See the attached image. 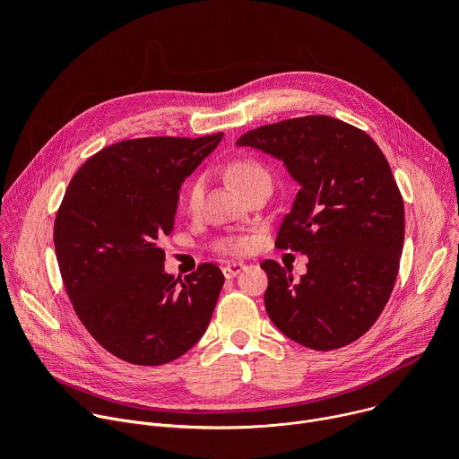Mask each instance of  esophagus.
Masks as SVG:
<instances>
[{
	"label": "esophagus",
	"instance_id": "34e87169",
	"mask_svg": "<svg viewBox=\"0 0 459 459\" xmlns=\"http://www.w3.org/2000/svg\"><path fill=\"white\" fill-rule=\"evenodd\" d=\"M243 269H245V265H243V264H238V261H230V264H227L221 271H223L225 278H227V280H230V278L238 276Z\"/></svg>",
	"mask_w": 459,
	"mask_h": 459
}]
</instances>
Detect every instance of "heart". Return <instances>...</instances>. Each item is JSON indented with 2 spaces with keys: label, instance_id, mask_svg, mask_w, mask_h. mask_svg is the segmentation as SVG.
<instances>
[{
  "label": "heart",
  "instance_id": "obj_1",
  "mask_svg": "<svg viewBox=\"0 0 459 459\" xmlns=\"http://www.w3.org/2000/svg\"><path fill=\"white\" fill-rule=\"evenodd\" d=\"M225 176L229 181L241 192L248 190L252 185L259 181H271V172L269 169L261 163L255 158L245 156V158H236L225 167ZM204 178H194L185 192V209L186 212L194 214L198 212L202 207L204 200ZM252 241L247 236H232V238H223L216 243V248L225 254H245L250 248Z\"/></svg>",
  "mask_w": 459,
  "mask_h": 459
}]
</instances>
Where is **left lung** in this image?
Masks as SVG:
<instances>
[{
    "label": "left lung",
    "mask_w": 459,
    "mask_h": 459,
    "mask_svg": "<svg viewBox=\"0 0 459 459\" xmlns=\"http://www.w3.org/2000/svg\"><path fill=\"white\" fill-rule=\"evenodd\" d=\"M273 154L299 183L276 247L308 255L292 280L265 259V308L292 342L334 351L359 340L394 289L405 238L402 192L376 142L331 116L248 130L238 142Z\"/></svg>",
    "instance_id": "1"
}]
</instances>
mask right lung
<instances>
[{
	"instance_id": "right-lung-1",
	"label": "right lung",
	"mask_w": 459,
	"mask_h": 459,
	"mask_svg": "<svg viewBox=\"0 0 459 459\" xmlns=\"http://www.w3.org/2000/svg\"><path fill=\"white\" fill-rule=\"evenodd\" d=\"M221 138L114 143L80 167L63 195L54 221L63 285L91 336L126 363L165 365L207 331L223 273L202 264L174 280L160 243L174 227L183 179Z\"/></svg>"
}]
</instances>
